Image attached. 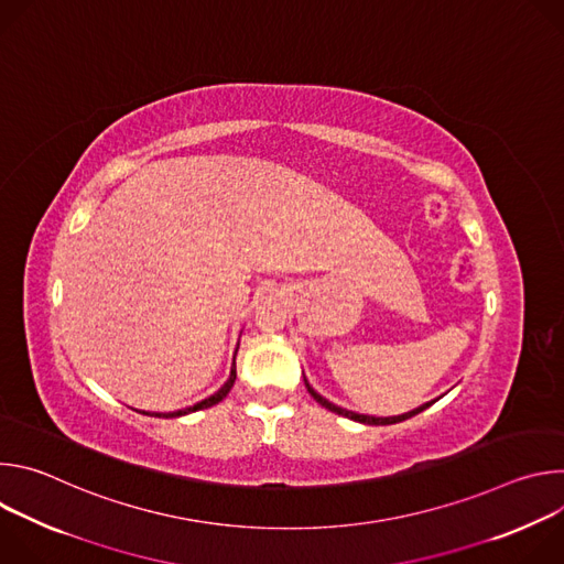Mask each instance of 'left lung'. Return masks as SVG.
<instances>
[{
    "mask_svg": "<svg viewBox=\"0 0 564 564\" xmlns=\"http://www.w3.org/2000/svg\"><path fill=\"white\" fill-rule=\"evenodd\" d=\"M303 381H305V388H307V392L318 401L321 406L324 409H328V411H333V413H337V415H341V417H348V420H355V422H359V424H370V426H388V424H397V422H404V420H409V417H415L417 413H422V411H426L433 401H437V399H433V401H426V404H422V406H417V409H413V411H409V413H404V415H394V417H372V415H361V413H355V411H348V409H341V406H337V404H333V401H328L324 394H318L310 383H307V379H305V375H303Z\"/></svg>",
    "mask_w": 564,
    "mask_h": 564,
    "instance_id": "obj_1",
    "label": "left lung"
}]
</instances>
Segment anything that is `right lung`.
<instances>
[{
	"mask_svg": "<svg viewBox=\"0 0 564 564\" xmlns=\"http://www.w3.org/2000/svg\"><path fill=\"white\" fill-rule=\"evenodd\" d=\"M236 352H238V344H236V350H234V361H231V370H229V377L227 381L209 397H205L203 401H198V404L194 406H187V409H181V411H172V413H144L142 415H151V417H165V420H172V417H183V415H189V413H196V411H203V409H212L214 404H218V401H223L227 397V392L231 390L234 381H236Z\"/></svg>",
	"mask_w": 564,
	"mask_h": 564,
	"instance_id": "right-lung-1",
	"label": "right lung"
}]
</instances>
